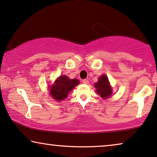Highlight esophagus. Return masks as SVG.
<instances>
[{"label":"esophagus","mask_w":157,"mask_h":157,"mask_svg":"<svg viewBox=\"0 0 157 157\" xmlns=\"http://www.w3.org/2000/svg\"><path fill=\"white\" fill-rule=\"evenodd\" d=\"M82 82L84 83V84H85V85H87L89 83V81H88V80H86V79H85V80H82Z\"/></svg>","instance_id":"1"}]
</instances>
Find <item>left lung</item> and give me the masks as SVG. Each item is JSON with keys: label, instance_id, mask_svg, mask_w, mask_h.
Here are the masks:
<instances>
[{"label": "left lung", "instance_id": "8db88e82", "mask_svg": "<svg viewBox=\"0 0 157 157\" xmlns=\"http://www.w3.org/2000/svg\"><path fill=\"white\" fill-rule=\"evenodd\" d=\"M94 85L96 88L98 95H100V97L103 99L110 98V96L112 95V87L108 81V77L105 75L99 77L98 82H96Z\"/></svg>", "mask_w": 157, "mask_h": 157}]
</instances>
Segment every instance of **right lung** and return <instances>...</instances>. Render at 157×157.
Wrapping results in <instances>:
<instances>
[{
    "mask_svg": "<svg viewBox=\"0 0 157 157\" xmlns=\"http://www.w3.org/2000/svg\"><path fill=\"white\" fill-rule=\"evenodd\" d=\"M79 83L80 81L77 79H70L66 75H62L50 87L49 95L56 101H62L67 97L69 93Z\"/></svg>",
    "mask_w": 157,
    "mask_h": 157,
    "instance_id": "right-lung-1",
    "label": "right lung"
}]
</instances>
